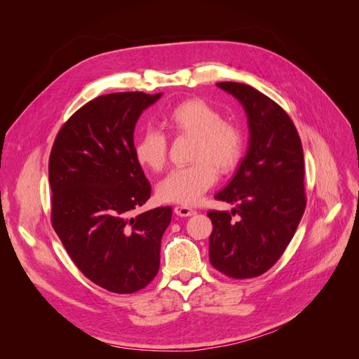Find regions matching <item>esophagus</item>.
<instances>
[{
  "label": "esophagus",
  "instance_id": "obj_1",
  "mask_svg": "<svg viewBox=\"0 0 359 359\" xmlns=\"http://www.w3.org/2000/svg\"><path fill=\"white\" fill-rule=\"evenodd\" d=\"M173 211H175V214L180 217H190L193 214H196V211L193 208H189V206H175Z\"/></svg>",
  "mask_w": 359,
  "mask_h": 359
}]
</instances>
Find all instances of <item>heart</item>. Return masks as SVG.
<instances>
[{"mask_svg": "<svg viewBox=\"0 0 359 359\" xmlns=\"http://www.w3.org/2000/svg\"><path fill=\"white\" fill-rule=\"evenodd\" d=\"M160 124L175 135L193 136V165L169 172L157 186L163 202L191 206L217 178V170H231L243 153L241 130L229 121H223L220 112L202 99H187L172 106L161 115ZM166 137L157 130L148 128L139 136L135 157L140 166L160 170L166 163Z\"/></svg>", "mask_w": 359, "mask_h": 359, "instance_id": "obj_1", "label": "heart"}]
</instances>
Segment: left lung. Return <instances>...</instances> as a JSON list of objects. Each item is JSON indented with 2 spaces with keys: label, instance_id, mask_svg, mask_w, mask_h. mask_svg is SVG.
I'll return each mask as SVG.
<instances>
[{
  "label": "left lung",
  "instance_id": "8db88e82",
  "mask_svg": "<svg viewBox=\"0 0 359 359\" xmlns=\"http://www.w3.org/2000/svg\"><path fill=\"white\" fill-rule=\"evenodd\" d=\"M217 86L244 107L250 136L233 178L215 194L233 208L206 212L210 262L232 278H252L283 255L306 210L302 145L289 115L269 97L245 83Z\"/></svg>",
  "mask_w": 359,
  "mask_h": 359
}]
</instances>
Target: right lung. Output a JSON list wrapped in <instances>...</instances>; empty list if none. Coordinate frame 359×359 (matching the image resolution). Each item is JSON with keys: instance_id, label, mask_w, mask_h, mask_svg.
I'll return each instance as SVG.
<instances>
[{"instance_id": "right-lung-1", "label": "right lung", "mask_w": 359, "mask_h": 359, "mask_svg": "<svg viewBox=\"0 0 359 359\" xmlns=\"http://www.w3.org/2000/svg\"><path fill=\"white\" fill-rule=\"evenodd\" d=\"M160 97H97L62 126L49 158L53 229L82 274L115 293H133L156 277L172 220L170 206L135 214L151 186L135 157L133 133Z\"/></svg>"}]
</instances>
